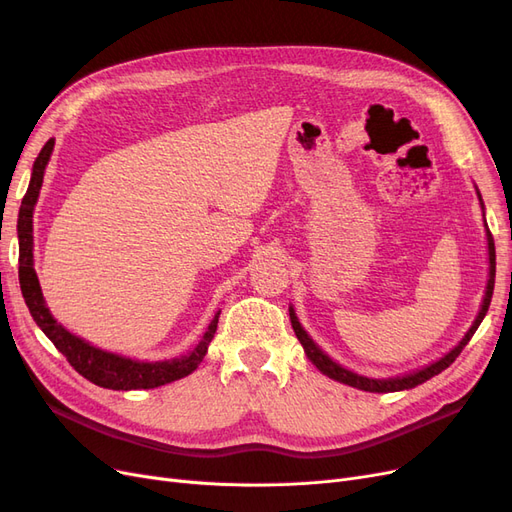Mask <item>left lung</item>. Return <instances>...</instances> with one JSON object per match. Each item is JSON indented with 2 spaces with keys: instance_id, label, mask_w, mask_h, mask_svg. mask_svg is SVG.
I'll use <instances>...</instances> for the list:
<instances>
[{
  "instance_id": "8db88e82",
  "label": "left lung",
  "mask_w": 512,
  "mask_h": 512,
  "mask_svg": "<svg viewBox=\"0 0 512 512\" xmlns=\"http://www.w3.org/2000/svg\"><path fill=\"white\" fill-rule=\"evenodd\" d=\"M476 190V196H478V203H480V209H483V218H485V203H483V196H480L478 188L474 185ZM485 239H487V260H489V271H487V286H485V294H483V301H480V307H478V314L472 322V327L466 331V335H463L459 342L448 350L446 354H442L440 359L431 361L423 367L418 369H412V371H406V374H399V376H391V378H371V376H363V374H356V371L339 365L337 361H333L331 356L324 352L314 339L312 335H309L303 324L299 322V316L297 312H294V305L290 303L288 312H290V322H292V329H294V335H297V339L303 346V352L307 354V359L312 361L320 374L329 376L331 380L335 382H342V384H348L352 386V389H359V391H367V393H397V391H408V389H414V386L423 384L427 380H431L433 376H438L440 371H444L448 365H451L459 352L466 348V344L472 339V335L476 333V329L480 327V322H483L487 309H489V303H491V297H493V284H495V245H493V237L491 232L487 228V220H485Z\"/></svg>"
}]
</instances>
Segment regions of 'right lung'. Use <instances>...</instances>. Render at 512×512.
I'll return each mask as SVG.
<instances>
[{"mask_svg":"<svg viewBox=\"0 0 512 512\" xmlns=\"http://www.w3.org/2000/svg\"><path fill=\"white\" fill-rule=\"evenodd\" d=\"M53 147H55V138H51V141L46 143L38 153L32 168V179H29L27 192L23 196V203L19 209V220H17L19 284H21L23 299L29 307V314H32L42 333L55 344V348L66 356L68 363L79 371L83 378L102 386V389H113V391L156 389V386L190 376L205 359L211 339L215 331H218L220 312L213 316L205 335L200 337V342L188 354H181V356H175V359H164V361H141V359H130V356H123L111 350H102L94 344H89L87 339L70 333L64 324L57 322V318L51 314V309L46 307L38 275L34 269V207L38 203L44 170L49 166Z\"/></svg>","mask_w":512,"mask_h":512,"instance_id":"1","label":"right lung"}]
</instances>
